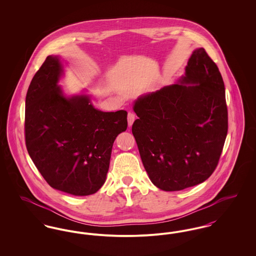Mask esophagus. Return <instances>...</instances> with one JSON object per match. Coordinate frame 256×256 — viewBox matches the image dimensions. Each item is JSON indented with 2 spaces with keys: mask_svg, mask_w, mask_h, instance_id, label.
I'll use <instances>...</instances> for the list:
<instances>
[{
  "mask_svg": "<svg viewBox=\"0 0 256 256\" xmlns=\"http://www.w3.org/2000/svg\"><path fill=\"white\" fill-rule=\"evenodd\" d=\"M135 121V115L132 112H128V126H132V124Z\"/></svg>",
  "mask_w": 256,
  "mask_h": 256,
  "instance_id": "1",
  "label": "esophagus"
}]
</instances>
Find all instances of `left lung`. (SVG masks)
I'll use <instances>...</instances> for the list:
<instances>
[{
  "label": "left lung",
  "instance_id": "left-lung-1",
  "mask_svg": "<svg viewBox=\"0 0 256 256\" xmlns=\"http://www.w3.org/2000/svg\"><path fill=\"white\" fill-rule=\"evenodd\" d=\"M224 84L204 48L192 52L174 84L138 98L132 134L150 182L180 191L216 169L228 134Z\"/></svg>",
  "mask_w": 256,
  "mask_h": 256
}]
</instances>
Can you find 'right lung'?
<instances>
[{
	"label": "right lung",
	"instance_id": "1",
	"mask_svg": "<svg viewBox=\"0 0 256 256\" xmlns=\"http://www.w3.org/2000/svg\"><path fill=\"white\" fill-rule=\"evenodd\" d=\"M63 74L60 56H47L34 74L26 97V146L50 187L92 195L106 182L112 146L128 128V113L97 110L84 93L65 95L58 86Z\"/></svg>",
	"mask_w": 256,
	"mask_h": 256
}]
</instances>
